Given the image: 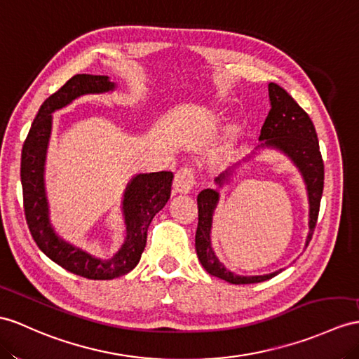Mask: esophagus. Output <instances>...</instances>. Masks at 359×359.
I'll use <instances>...</instances> for the list:
<instances>
[{"label":"esophagus","instance_id":"obj_1","mask_svg":"<svg viewBox=\"0 0 359 359\" xmlns=\"http://www.w3.org/2000/svg\"><path fill=\"white\" fill-rule=\"evenodd\" d=\"M195 186V172L190 168H181L173 178V191L175 194L186 195Z\"/></svg>","mask_w":359,"mask_h":359}]
</instances>
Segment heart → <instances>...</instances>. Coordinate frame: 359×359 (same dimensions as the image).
<instances>
[{
  "instance_id": "1",
  "label": "heart",
  "mask_w": 359,
  "mask_h": 359,
  "mask_svg": "<svg viewBox=\"0 0 359 359\" xmlns=\"http://www.w3.org/2000/svg\"><path fill=\"white\" fill-rule=\"evenodd\" d=\"M236 130H238V126H236V125H231L229 128V133H226V137L219 143V152H224L226 149V146H229V138L236 133Z\"/></svg>"
}]
</instances>
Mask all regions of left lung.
<instances>
[{"label":"left lung","mask_w":359,"mask_h":359,"mask_svg":"<svg viewBox=\"0 0 359 359\" xmlns=\"http://www.w3.org/2000/svg\"><path fill=\"white\" fill-rule=\"evenodd\" d=\"M268 93L271 109L260 130V144L252 155H257V151L260 149L277 151L283 154L286 158H290V161L299 169L309 201V233L306 236V248L309 245L313 229L317 225L323 186H325V164H323L321 158L316 126H313L308 114L299 107V103L282 86L271 82L268 85ZM243 161L248 160L245 158ZM239 164L241 163L233 165L231 169L225 170L215 180L217 189H222L230 181V177H233L234 169H238ZM217 189H205L198 195V229L195 247L201 265L204 266L208 274L219 277L233 285H248L269 280L282 269L264 276H239L226 269L222 262L216 257L210 234H212L215 210L219 203V190Z\"/></svg>","instance_id":"left-lung-1"}]
</instances>
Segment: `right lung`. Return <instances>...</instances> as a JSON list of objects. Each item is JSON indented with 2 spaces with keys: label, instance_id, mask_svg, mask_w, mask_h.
Here are the masks:
<instances>
[{
  "label": "right lung",
  "instance_id": "right-lung-1",
  "mask_svg": "<svg viewBox=\"0 0 359 359\" xmlns=\"http://www.w3.org/2000/svg\"><path fill=\"white\" fill-rule=\"evenodd\" d=\"M117 88L108 76L76 74L41 104L21 154V184L24 212L32 238L39 250L55 264L91 280H111L134 269L146 247L147 229L154 216L170 198L172 172L138 173L128 182L121 213L126 236L111 259H100L67 242L56 233L50 221V205L46 190V160L51 135L53 112L65 108L86 94H104Z\"/></svg>",
  "mask_w": 359,
  "mask_h": 359
}]
</instances>
